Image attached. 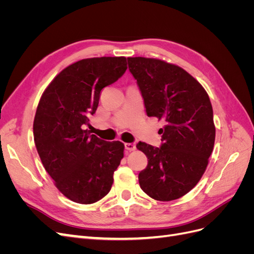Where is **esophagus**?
I'll return each instance as SVG.
<instances>
[{"mask_svg": "<svg viewBox=\"0 0 254 254\" xmlns=\"http://www.w3.org/2000/svg\"><path fill=\"white\" fill-rule=\"evenodd\" d=\"M125 148L129 151H132L135 150V144L134 143H125Z\"/></svg>", "mask_w": 254, "mask_h": 254, "instance_id": "esophagus-1", "label": "esophagus"}]
</instances>
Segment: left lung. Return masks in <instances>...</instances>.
<instances>
[{
  "instance_id": "left-lung-1",
  "label": "left lung",
  "mask_w": 254,
  "mask_h": 254,
  "mask_svg": "<svg viewBox=\"0 0 254 254\" xmlns=\"http://www.w3.org/2000/svg\"><path fill=\"white\" fill-rule=\"evenodd\" d=\"M128 67L139 87L146 113L162 120V144H136L148 159L139 174L141 189L159 201L178 199L200 180L213 151L215 126L209 95L178 65L129 57Z\"/></svg>"
}]
</instances>
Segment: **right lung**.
<instances>
[{"label":"right lung","instance_id":"add662e5","mask_svg":"<svg viewBox=\"0 0 254 254\" xmlns=\"http://www.w3.org/2000/svg\"><path fill=\"white\" fill-rule=\"evenodd\" d=\"M127 70L125 57L77 61L45 89L34 120V140L55 186L70 200L90 204L109 193L124 144L107 142L84 129L98 107L101 91Z\"/></svg>","mask_w":254,"mask_h":254}]
</instances>
